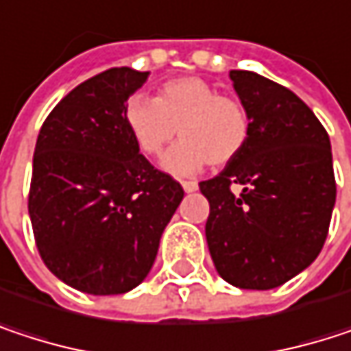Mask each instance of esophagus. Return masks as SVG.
<instances>
[{
  "label": "esophagus",
  "mask_w": 351,
  "mask_h": 351,
  "mask_svg": "<svg viewBox=\"0 0 351 351\" xmlns=\"http://www.w3.org/2000/svg\"><path fill=\"white\" fill-rule=\"evenodd\" d=\"M180 184H182V189H184L186 193H195V191L199 189V184H197L195 180H182Z\"/></svg>",
  "instance_id": "esophagus-1"
}]
</instances>
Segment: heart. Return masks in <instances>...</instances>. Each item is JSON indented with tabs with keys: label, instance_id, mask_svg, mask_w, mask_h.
Instances as JSON below:
<instances>
[{
	"label": "heart",
	"instance_id": "1",
	"mask_svg": "<svg viewBox=\"0 0 351 351\" xmlns=\"http://www.w3.org/2000/svg\"><path fill=\"white\" fill-rule=\"evenodd\" d=\"M123 123L136 148L150 158L160 156L180 132L182 140L162 160L176 176L234 162L252 136V115L244 101L221 95L201 77L169 79L156 87L154 99L132 95L123 106Z\"/></svg>",
	"mask_w": 351,
	"mask_h": 351
}]
</instances>
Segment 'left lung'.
<instances>
[{"label":"left lung","mask_w":351,"mask_h":351,"mask_svg":"<svg viewBox=\"0 0 351 351\" xmlns=\"http://www.w3.org/2000/svg\"><path fill=\"white\" fill-rule=\"evenodd\" d=\"M252 115V136L234 162L199 189L209 201L205 236L223 280L268 291L305 270L325 244L335 205L331 144L291 89L232 71Z\"/></svg>","instance_id":"8db88e82"}]
</instances>
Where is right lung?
<instances>
[{
	"label": "right lung",
	"mask_w": 351,
	"mask_h": 351,
	"mask_svg": "<svg viewBox=\"0 0 351 351\" xmlns=\"http://www.w3.org/2000/svg\"><path fill=\"white\" fill-rule=\"evenodd\" d=\"M148 73L104 71L44 119L28 213L46 268L89 295H121L150 272L182 186L136 148L123 106Z\"/></svg>",
	"instance_id": "right-lung-1"
}]
</instances>
